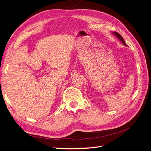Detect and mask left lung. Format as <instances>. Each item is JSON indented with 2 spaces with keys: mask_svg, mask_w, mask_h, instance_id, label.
<instances>
[{
  "mask_svg": "<svg viewBox=\"0 0 151 151\" xmlns=\"http://www.w3.org/2000/svg\"><path fill=\"white\" fill-rule=\"evenodd\" d=\"M112 33H113V35H115L116 36V37H117V38H118V39L120 40V41H121L122 43H123V45H124L125 46H127V44H126V43H125V42L124 40H123V37H122V36L119 33H117V32H113Z\"/></svg>",
  "mask_w": 151,
  "mask_h": 151,
  "instance_id": "left-lung-1",
  "label": "left lung"
}]
</instances>
